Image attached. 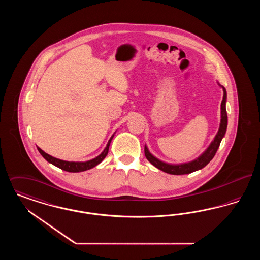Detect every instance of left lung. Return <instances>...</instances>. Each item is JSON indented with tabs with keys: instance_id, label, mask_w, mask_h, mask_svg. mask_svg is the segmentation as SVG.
<instances>
[{
	"instance_id": "1",
	"label": "left lung",
	"mask_w": 260,
	"mask_h": 260,
	"mask_svg": "<svg viewBox=\"0 0 260 260\" xmlns=\"http://www.w3.org/2000/svg\"><path fill=\"white\" fill-rule=\"evenodd\" d=\"M223 92H224V94H223V99L221 101V121H220V126H219L218 133L214 137L213 141L210 143V147L207 149L199 157L198 159H196L195 161L186 162V164H181V165H170V164H166L164 161L158 160L157 158H155L149 152L148 148L145 146L144 147V153H145L146 159L157 169L161 170L165 173L175 174V175L193 173V172H196L198 170L203 169L204 167H206L212 160V158L214 157L217 149L220 145L223 136L226 133V128H227L228 120H227V112H226V106H225L227 94H226V89L224 87H223Z\"/></svg>"
}]
</instances>
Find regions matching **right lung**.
<instances>
[{"label":"right lung","mask_w":260,"mask_h":260,"mask_svg":"<svg viewBox=\"0 0 260 260\" xmlns=\"http://www.w3.org/2000/svg\"><path fill=\"white\" fill-rule=\"evenodd\" d=\"M113 136L109 139V141H108L106 147L104 149V151H103L99 156H98L96 158H94V159L87 161H63V160L56 159V158L50 156L49 154L45 153L42 149L39 148V147H37V148L38 151L41 153V155H42L47 161L50 162V164H52V165H54L55 167L61 169V170L65 171V172H69V173H80V172H85V171H87V170H89V169H92V168H94L95 166H98L99 164H100L101 161H103V159H104V158L107 156V154H108L109 145H110V143H111Z\"/></svg>","instance_id":"right-lung-1"}]
</instances>
